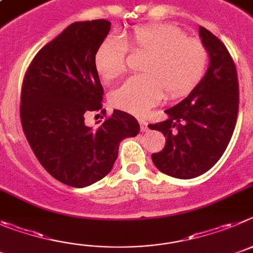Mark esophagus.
Segmentation results:
<instances>
[{
    "label": "esophagus",
    "mask_w": 253,
    "mask_h": 253,
    "mask_svg": "<svg viewBox=\"0 0 253 253\" xmlns=\"http://www.w3.org/2000/svg\"><path fill=\"white\" fill-rule=\"evenodd\" d=\"M138 122H140V128H141V131H142V132H146L147 129H149V127H147V122L145 121L143 118H140V120H138Z\"/></svg>",
    "instance_id": "esophagus-1"
}]
</instances>
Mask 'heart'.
<instances>
[{"label": "heart", "mask_w": 253, "mask_h": 253, "mask_svg": "<svg viewBox=\"0 0 253 253\" xmlns=\"http://www.w3.org/2000/svg\"><path fill=\"white\" fill-rule=\"evenodd\" d=\"M126 47L146 55L141 65L143 76L133 77L111 93V103L142 116L158 103L165 92L179 98L197 85L208 63L207 49L199 40L170 25H150L136 29L122 42L110 36L95 53V69L104 81H112L126 69Z\"/></svg>", "instance_id": "heart-1"}]
</instances>
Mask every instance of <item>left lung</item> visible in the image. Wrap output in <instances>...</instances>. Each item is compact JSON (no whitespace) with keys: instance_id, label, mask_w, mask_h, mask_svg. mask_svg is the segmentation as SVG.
Wrapping results in <instances>:
<instances>
[{"instance_id":"left-lung-1","label":"left lung","mask_w":253,"mask_h":253,"mask_svg":"<svg viewBox=\"0 0 253 253\" xmlns=\"http://www.w3.org/2000/svg\"><path fill=\"white\" fill-rule=\"evenodd\" d=\"M199 36L209 55V67L186 98L165 113V121L149 125L163 132L165 147L151 155L155 166L177 179L208 171L226 151L238 113L237 70L217 36L200 26Z\"/></svg>"}]
</instances>
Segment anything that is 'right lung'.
Instances as JSON below:
<instances>
[{"label":"right lung","mask_w":253,"mask_h":253,"mask_svg":"<svg viewBox=\"0 0 253 253\" xmlns=\"http://www.w3.org/2000/svg\"><path fill=\"white\" fill-rule=\"evenodd\" d=\"M110 30L107 20L69 25L36 54L22 84L25 136L44 169L74 188L103 179L112 170L120 142L140 132L137 120L118 110L98 128L84 122L88 112L102 108L94 58Z\"/></svg>","instance_id":"obj_1"}]
</instances>
